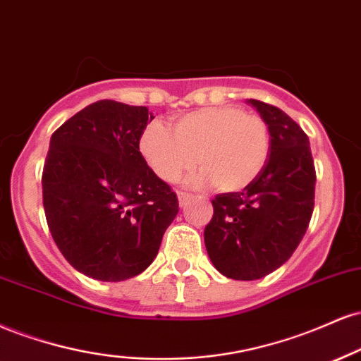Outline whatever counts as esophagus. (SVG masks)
I'll return each instance as SVG.
<instances>
[{"label": "esophagus", "mask_w": 361, "mask_h": 361, "mask_svg": "<svg viewBox=\"0 0 361 361\" xmlns=\"http://www.w3.org/2000/svg\"><path fill=\"white\" fill-rule=\"evenodd\" d=\"M177 197H179V204H180V207H184L185 204H188L189 199H190L189 194H185V192H179V194H177Z\"/></svg>", "instance_id": "1"}]
</instances>
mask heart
<instances>
[{"label":"heart","mask_w":361,"mask_h":361,"mask_svg":"<svg viewBox=\"0 0 361 361\" xmlns=\"http://www.w3.org/2000/svg\"><path fill=\"white\" fill-rule=\"evenodd\" d=\"M138 150L157 177L177 182L194 165L189 185L207 182L219 190H241L260 176L270 154L269 126L257 114L235 106H213L173 121V133L152 121L138 138Z\"/></svg>","instance_id":"1"}]
</instances>
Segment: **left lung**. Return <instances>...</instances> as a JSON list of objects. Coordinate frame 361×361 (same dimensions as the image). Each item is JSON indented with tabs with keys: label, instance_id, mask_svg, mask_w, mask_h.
Segmentation results:
<instances>
[{
	"label": "left lung",
	"instance_id": "obj_1",
	"mask_svg": "<svg viewBox=\"0 0 361 361\" xmlns=\"http://www.w3.org/2000/svg\"><path fill=\"white\" fill-rule=\"evenodd\" d=\"M269 126L264 171L241 192L218 194L204 230L207 255L233 281H257L289 260L314 209L316 171L309 138L289 114L247 99Z\"/></svg>",
	"mask_w": 361,
	"mask_h": 361
}]
</instances>
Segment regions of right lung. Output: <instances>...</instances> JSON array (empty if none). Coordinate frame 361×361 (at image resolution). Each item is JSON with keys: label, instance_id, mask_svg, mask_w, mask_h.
Wrapping results in <instances>:
<instances>
[{"label": "right lung", "instance_id": "obj_1", "mask_svg": "<svg viewBox=\"0 0 361 361\" xmlns=\"http://www.w3.org/2000/svg\"><path fill=\"white\" fill-rule=\"evenodd\" d=\"M154 114L145 106L96 101L50 138L42 190L47 224L80 274L121 282L159 253L179 201L150 171L138 138Z\"/></svg>", "mask_w": 361, "mask_h": 361}]
</instances>
